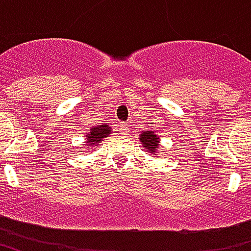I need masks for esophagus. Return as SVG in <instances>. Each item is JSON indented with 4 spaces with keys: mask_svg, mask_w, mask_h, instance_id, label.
Wrapping results in <instances>:
<instances>
[{
    "mask_svg": "<svg viewBox=\"0 0 251 251\" xmlns=\"http://www.w3.org/2000/svg\"><path fill=\"white\" fill-rule=\"evenodd\" d=\"M121 129H120V131H121V134H127V133H129V127H127V126L126 125H121L120 126Z\"/></svg>",
    "mask_w": 251,
    "mask_h": 251,
    "instance_id": "obj_1",
    "label": "esophagus"
}]
</instances>
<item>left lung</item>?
Wrapping results in <instances>:
<instances>
[{
	"mask_svg": "<svg viewBox=\"0 0 251 251\" xmlns=\"http://www.w3.org/2000/svg\"><path fill=\"white\" fill-rule=\"evenodd\" d=\"M140 142L142 144L144 151L149 152L151 154H154V153H158V151H161L160 149V136L154 130L142 131L140 134Z\"/></svg>",
	"mask_w": 251,
	"mask_h": 251,
	"instance_id": "1",
	"label": "left lung"
}]
</instances>
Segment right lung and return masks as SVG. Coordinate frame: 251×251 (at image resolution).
<instances>
[{
	"instance_id": "right-lung-1",
	"label": "right lung",
	"mask_w": 251,
	"mask_h": 251,
	"mask_svg": "<svg viewBox=\"0 0 251 251\" xmlns=\"http://www.w3.org/2000/svg\"><path fill=\"white\" fill-rule=\"evenodd\" d=\"M111 127H109L107 124H102V125L93 126L88 133H86V142L84 147L87 151H91L94 148H97L100 145V141L106 138V137L111 134Z\"/></svg>"
}]
</instances>
